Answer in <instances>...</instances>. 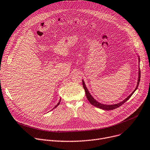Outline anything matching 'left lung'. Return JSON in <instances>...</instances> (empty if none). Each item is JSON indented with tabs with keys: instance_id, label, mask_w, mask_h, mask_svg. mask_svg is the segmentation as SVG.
<instances>
[{
	"instance_id": "8db88e82",
	"label": "left lung",
	"mask_w": 150,
	"mask_h": 150,
	"mask_svg": "<svg viewBox=\"0 0 150 150\" xmlns=\"http://www.w3.org/2000/svg\"><path fill=\"white\" fill-rule=\"evenodd\" d=\"M139 59V62H140V59L139 57H138ZM140 78H141V71H140V67L139 68V76H138V84H137V87H136L135 90L131 93V94H130L129 96L126 98L123 101H122L118 103H117V104H114V105H104V104H102V103H100L98 102H97L96 100H95L93 96H91V95L90 94V93H89L87 88L86 87V84L84 82V81L83 80V87L85 90V92H86V96H87V98L88 99V100L89 101V102L93 105V106H96L98 108H100V109H102V110H107V111H109V110H115V109L120 107V106H121L122 104H124L126 101H127L130 98V97L132 96V94L134 93V92L137 90V89L138 88V87L139 86V81H140Z\"/></svg>"
}]
</instances>
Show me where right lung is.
I'll list each match as a JSON object with an SVG mask.
<instances>
[{
  "label": "right lung",
  "instance_id": "1",
  "mask_svg": "<svg viewBox=\"0 0 150 150\" xmlns=\"http://www.w3.org/2000/svg\"><path fill=\"white\" fill-rule=\"evenodd\" d=\"M60 101H61V99H60V101H59V103H57V105H56V106H54V108H56V107H57V106H58V105H59V104H60ZM54 108H53V109H54ZM53 109H52V110H53Z\"/></svg>",
  "mask_w": 150,
  "mask_h": 150
}]
</instances>
